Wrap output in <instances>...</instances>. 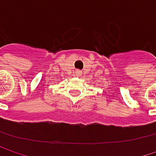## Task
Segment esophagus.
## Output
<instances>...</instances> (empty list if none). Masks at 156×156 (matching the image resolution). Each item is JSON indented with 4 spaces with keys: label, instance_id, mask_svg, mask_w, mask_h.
<instances>
[{
    "label": "esophagus",
    "instance_id": "obj_1",
    "mask_svg": "<svg viewBox=\"0 0 156 156\" xmlns=\"http://www.w3.org/2000/svg\"><path fill=\"white\" fill-rule=\"evenodd\" d=\"M75 72H76V75H77V76H80V75H81V71H80V70H78V69H77Z\"/></svg>",
    "mask_w": 156,
    "mask_h": 156
}]
</instances>
